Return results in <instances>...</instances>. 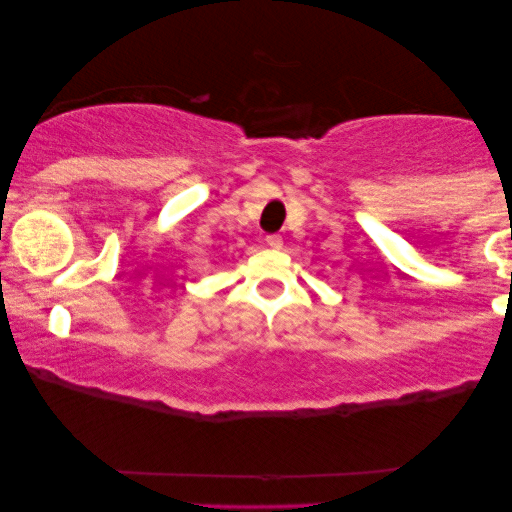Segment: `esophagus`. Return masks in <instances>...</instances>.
<instances>
[{"instance_id": "1", "label": "esophagus", "mask_w": 512, "mask_h": 512, "mask_svg": "<svg viewBox=\"0 0 512 512\" xmlns=\"http://www.w3.org/2000/svg\"><path fill=\"white\" fill-rule=\"evenodd\" d=\"M282 235H277V233H272V235H265V244H268L270 249H279L282 247Z\"/></svg>"}]
</instances>
